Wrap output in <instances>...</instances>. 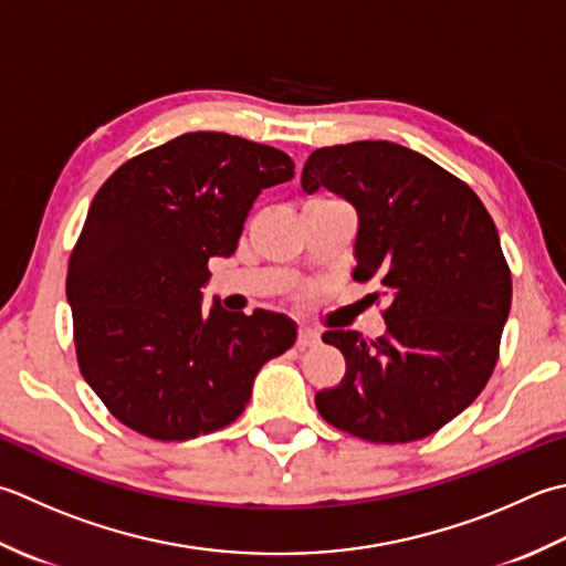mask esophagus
<instances>
[{
	"mask_svg": "<svg viewBox=\"0 0 566 566\" xmlns=\"http://www.w3.org/2000/svg\"><path fill=\"white\" fill-rule=\"evenodd\" d=\"M318 334L312 328H302L298 331V338H296V346L298 348H312V346H318Z\"/></svg>",
	"mask_w": 566,
	"mask_h": 566,
	"instance_id": "obj_1",
	"label": "esophagus"
}]
</instances>
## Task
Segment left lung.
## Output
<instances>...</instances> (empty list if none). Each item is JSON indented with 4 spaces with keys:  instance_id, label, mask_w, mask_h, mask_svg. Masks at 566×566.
Returning <instances> with one entry per match:
<instances>
[{
    "instance_id": "8db88e82",
    "label": "left lung",
    "mask_w": 566,
    "mask_h": 566,
    "mask_svg": "<svg viewBox=\"0 0 566 566\" xmlns=\"http://www.w3.org/2000/svg\"><path fill=\"white\" fill-rule=\"evenodd\" d=\"M302 188H326L356 208L353 280H375L390 304L378 340L324 334L346 358V375L316 392L321 417L382 444L434 434L489 382L511 314V270L493 218L457 176L385 139L316 149Z\"/></svg>"
}]
</instances>
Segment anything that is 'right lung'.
<instances>
[{"mask_svg": "<svg viewBox=\"0 0 566 566\" xmlns=\"http://www.w3.org/2000/svg\"><path fill=\"white\" fill-rule=\"evenodd\" d=\"M284 151L191 132L122 164L95 193L69 262L81 373L122 424L186 441L235 422L268 360L296 340L284 314L206 312L208 262L230 258Z\"/></svg>", "mask_w": 566, "mask_h": 566, "instance_id": "right-lung-1", "label": "right lung"}]
</instances>
